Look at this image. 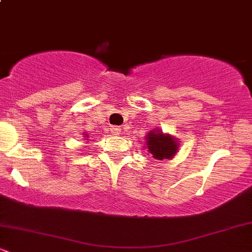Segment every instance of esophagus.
<instances>
[{
    "label": "esophagus",
    "mask_w": 252,
    "mask_h": 252,
    "mask_svg": "<svg viewBox=\"0 0 252 252\" xmlns=\"http://www.w3.org/2000/svg\"><path fill=\"white\" fill-rule=\"evenodd\" d=\"M110 131H111L114 135L118 136L121 134V128H120V126H112L111 128H110Z\"/></svg>",
    "instance_id": "esophagus-1"
}]
</instances>
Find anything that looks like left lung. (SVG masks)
<instances>
[{
  "label": "left lung",
  "mask_w": 252,
  "mask_h": 252,
  "mask_svg": "<svg viewBox=\"0 0 252 252\" xmlns=\"http://www.w3.org/2000/svg\"><path fill=\"white\" fill-rule=\"evenodd\" d=\"M146 148L152 158L156 160H170L178 153V138L170 134H164L160 128H155L146 135Z\"/></svg>",
  "instance_id": "1"
}]
</instances>
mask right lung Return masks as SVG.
I'll return each instance as SVG.
<instances>
[{
  "mask_svg": "<svg viewBox=\"0 0 252 252\" xmlns=\"http://www.w3.org/2000/svg\"><path fill=\"white\" fill-rule=\"evenodd\" d=\"M84 136H83V137L84 138H85V140H88V137H89V136H88V134H86V132H84V134H83Z\"/></svg>",
  "mask_w": 252,
  "mask_h": 252,
  "instance_id": "right-lung-1",
  "label": "right lung"
}]
</instances>
